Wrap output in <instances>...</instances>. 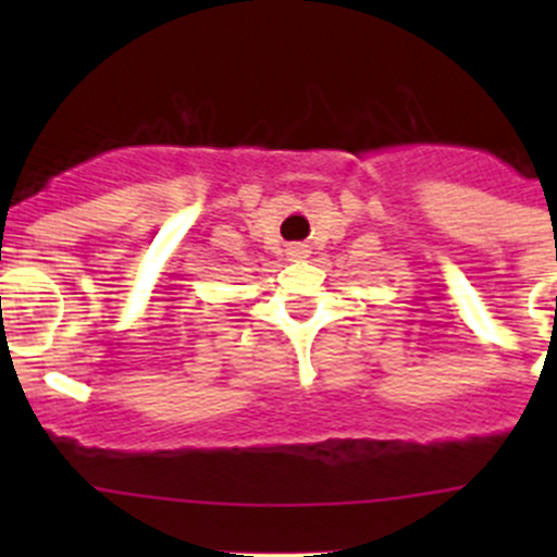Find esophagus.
<instances>
[{
  "instance_id": "34e87169",
  "label": "esophagus",
  "mask_w": 557,
  "mask_h": 557,
  "mask_svg": "<svg viewBox=\"0 0 557 557\" xmlns=\"http://www.w3.org/2000/svg\"><path fill=\"white\" fill-rule=\"evenodd\" d=\"M288 256L290 258H305L307 256V247L305 245H290L288 247Z\"/></svg>"
}]
</instances>
